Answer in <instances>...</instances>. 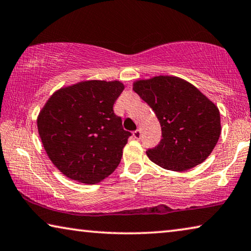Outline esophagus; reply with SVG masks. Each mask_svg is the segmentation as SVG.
I'll use <instances>...</instances> for the list:
<instances>
[{
	"label": "esophagus",
	"instance_id": "34e87169",
	"mask_svg": "<svg viewBox=\"0 0 251 251\" xmlns=\"http://www.w3.org/2000/svg\"><path fill=\"white\" fill-rule=\"evenodd\" d=\"M133 136H134V138H136V140H140V138L142 137V133H141V130H140V129H136V130H135V132L133 133Z\"/></svg>",
	"mask_w": 251,
	"mask_h": 251
}]
</instances>
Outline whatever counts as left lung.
<instances>
[{"label": "left lung", "instance_id": "1", "mask_svg": "<svg viewBox=\"0 0 251 251\" xmlns=\"http://www.w3.org/2000/svg\"><path fill=\"white\" fill-rule=\"evenodd\" d=\"M133 89L156 115L162 140L146 154L155 164L185 171L201 164L221 133L218 107L190 82L158 75L134 82Z\"/></svg>", "mask_w": 251, "mask_h": 251}]
</instances>
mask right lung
<instances>
[{
  "label": "right lung",
  "instance_id": "obj_1",
  "mask_svg": "<svg viewBox=\"0 0 251 251\" xmlns=\"http://www.w3.org/2000/svg\"><path fill=\"white\" fill-rule=\"evenodd\" d=\"M123 90L119 81L79 82L55 91L40 111L38 130L43 147L67 177L95 184L118 166L132 135L114 113Z\"/></svg>",
  "mask_w": 251,
  "mask_h": 251
}]
</instances>
